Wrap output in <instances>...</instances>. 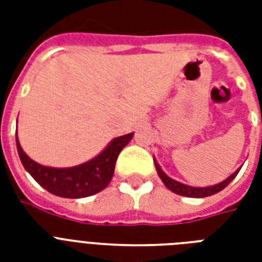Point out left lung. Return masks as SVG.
<instances>
[{
  "mask_svg": "<svg viewBox=\"0 0 262 262\" xmlns=\"http://www.w3.org/2000/svg\"><path fill=\"white\" fill-rule=\"evenodd\" d=\"M154 162H155V160H154ZM155 167H156V171H158V174H159L160 179L163 181L164 185H166V186H167L170 190L174 191V193H177V194H179V195H185V197H194V199H200V197H208V195H212V194H216V193H219L220 190H223L224 187L227 186L228 183L231 182L232 179L235 178L236 174H238L241 170V168L239 170H236V171L234 172L231 177H228L226 181L217 183V185H215V186L191 187V186H187V185H183V183L177 182V181L171 179L170 177H167V175L162 171V168L159 167V164L156 163V162H155Z\"/></svg>",
  "mask_w": 262,
  "mask_h": 262,
  "instance_id": "8db88e82",
  "label": "left lung"
}]
</instances>
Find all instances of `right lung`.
<instances>
[{
	"label": "right lung",
	"mask_w": 262,
	"mask_h": 262,
	"mask_svg": "<svg viewBox=\"0 0 262 262\" xmlns=\"http://www.w3.org/2000/svg\"><path fill=\"white\" fill-rule=\"evenodd\" d=\"M132 137L133 133L117 137L95 159L71 168H53L40 166L26 155V152L20 147L17 137H16V144L23 166L40 186L50 191L51 194L59 197L81 199L99 193L110 183L119 152L122 151L125 145H127Z\"/></svg>",
	"instance_id": "1"
}]
</instances>
